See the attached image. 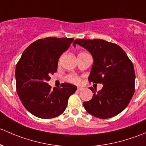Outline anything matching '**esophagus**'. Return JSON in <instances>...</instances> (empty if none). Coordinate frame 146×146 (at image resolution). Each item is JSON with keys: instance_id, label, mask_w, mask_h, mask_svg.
<instances>
[{"instance_id": "1", "label": "esophagus", "mask_w": 146, "mask_h": 146, "mask_svg": "<svg viewBox=\"0 0 146 146\" xmlns=\"http://www.w3.org/2000/svg\"><path fill=\"white\" fill-rule=\"evenodd\" d=\"M84 88H82V87H78L77 88V91H82V90H83Z\"/></svg>"}]
</instances>
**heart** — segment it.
<instances>
[{
  "label": "heart",
  "instance_id": "heart-1",
  "mask_svg": "<svg viewBox=\"0 0 146 146\" xmlns=\"http://www.w3.org/2000/svg\"><path fill=\"white\" fill-rule=\"evenodd\" d=\"M65 80L70 83L79 84L81 82V78L78 75L74 74H70L65 76Z\"/></svg>",
  "mask_w": 146,
  "mask_h": 146
}]
</instances>
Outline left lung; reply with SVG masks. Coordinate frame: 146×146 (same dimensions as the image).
Wrapping results in <instances>:
<instances>
[{
	"label": "left lung",
	"mask_w": 146,
	"mask_h": 146,
	"mask_svg": "<svg viewBox=\"0 0 146 146\" xmlns=\"http://www.w3.org/2000/svg\"><path fill=\"white\" fill-rule=\"evenodd\" d=\"M76 44L92 55L94 64L88 79L103 84L100 91H93V98L84 102L87 112L96 117L108 119L122 112L131 100L135 91V72L133 63L120 46L102 39H76Z\"/></svg>",
	"instance_id": "8db88e82"
}]
</instances>
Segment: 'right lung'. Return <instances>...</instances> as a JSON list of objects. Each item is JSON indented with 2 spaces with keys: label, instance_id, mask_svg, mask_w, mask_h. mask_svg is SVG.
Instances as JSON below:
<instances>
[{
  "label": "right lung",
  "instance_id": "add662e5",
  "mask_svg": "<svg viewBox=\"0 0 146 146\" xmlns=\"http://www.w3.org/2000/svg\"><path fill=\"white\" fill-rule=\"evenodd\" d=\"M72 38L38 39L28 46L15 69L16 89L25 108L41 119L56 117L64 112L76 86L64 83L51 88L47 83L56 72L58 60L73 42Z\"/></svg>",
  "mask_w": 146,
  "mask_h": 146
}]
</instances>
